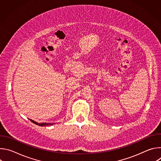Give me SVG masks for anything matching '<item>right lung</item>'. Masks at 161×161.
<instances>
[{
    "label": "right lung",
    "instance_id": "right-lung-1",
    "mask_svg": "<svg viewBox=\"0 0 161 161\" xmlns=\"http://www.w3.org/2000/svg\"><path fill=\"white\" fill-rule=\"evenodd\" d=\"M32 122H33L34 124H36V125H39V126H48V125H53L54 124H48V123H42V124H39V123H37V122H35V121H34V120H31V119H29Z\"/></svg>",
    "mask_w": 161,
    "mask_h": 161
}]
</instances>
